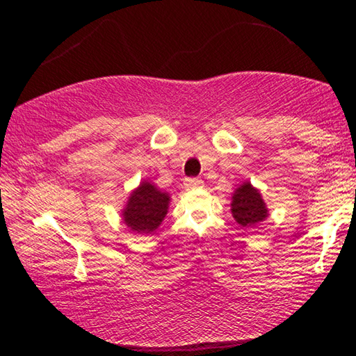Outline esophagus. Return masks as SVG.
<instances>
[{
	"label": "esophagus",
	"mask_w": 356,
	"mask_h": 356,
	"mask_svg": "<svg viewBox=\"0 0 356 356\" xmlns=\"http://www.w3.org/2000/svg\"><path fill=\"white\" fill-rule=\"evenodd\" d=\"M185 188H200V186H202V180L200 177H188L185 179Z\"/></svg>",
	"instance_id": "obj_1"
}]
</instances>
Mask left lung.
Segmentation results:
<instances>
[{
  "mask_svg": "<svg viewBox=\"0 0 356 356\" xmlns=\"http://www.w3.org/2000/svg\"><path fill=\"white\" fill-rule=\"evenodd\" d=\"M231 207L234 218L243 227L256 226L259 221L267 218V207L262 201L261 193L250 184H243L236 190Z\"/></svg>",
  "mask_w": 356,
  "mask_h": 356,
  "instance_id": "left-lung-1",
  "label": "left lung"
}]
</instances>
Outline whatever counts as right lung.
<instances>
[{
	"label": "right lung",
	"mask_w": 356,
	"mask_h": 356,
	"mask_svg": "<svg viewBox=\"0 0 356 356\" xmlns=\"http://www.w3.org/2000/svg\"><path fill=\"white\" fill-rule=\"evenodd\" d=\"M170 196L156 190L152 184L143 182L129 197L124 210V221L131 231L140 234L154 232L168 212Z\"/></svg>",
	"instance_id": "add662e5"
}]
</instances>
